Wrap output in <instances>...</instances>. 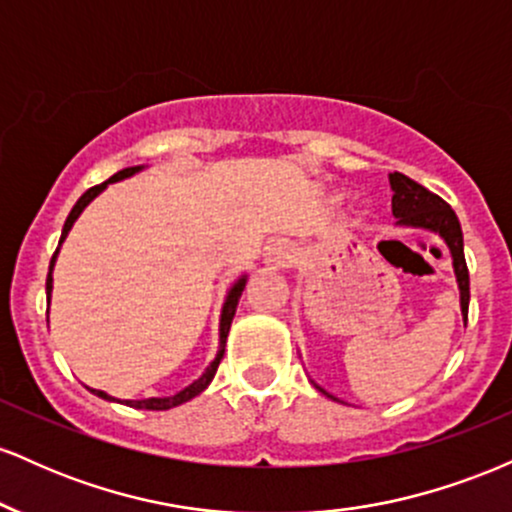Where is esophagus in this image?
<instances>
[{
  "mask_svg": "<svg viewBox=\"0 0 512 512\" xmlns=\"http://www.w3.org/2000/svg\"><path fill=\"white\" fill-rule=\"evenodd\" d=\"M267 264H272V267H289V264H293V250L286 243H272L267 248Z\"/></svg>",
  "mask_w": 512,
  "mask_h": 512,
  "instance_id": "1",
  "label": "esophagus"
}]
</instances>
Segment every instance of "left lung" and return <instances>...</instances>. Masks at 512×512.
Returning a JSON list of instances; mask_svg holds the SVG:
<instances>
[{
  "mask_svg": "<svg viewBox=\"0 0 512 512\" xmlns=\"http://www.w3.org/2000/svg\"><path fill=\"white\" fill-rule=\"evenodd\" d=\"M390 187H392V216L397 219V226L404 228H421V231H431L440 236L445 245H448L452 257V269H455L457 289H460V310L467 325V310H469V272L467 262H464V240H462V226L457 219L455 211L450 209L448 202H443L438 195L428 192L424 185L414 182L402 173H390ZM315 385V383H313ZM322 395L332 397L330 392L322 390L315 385Z\"/></svg>",
  "mask_w": 512,
  "mask_h": 512,
  "instance_id": "8db88e82",
  "label": "left lung"
}]
</instances>
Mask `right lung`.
Returning <instances> with one entry per match:
<instances>
[{"mask_svg": "<svg viewBox=\"0 0 512 512\" xmlns=\"http://www.w3.org/2000/svg\"><path fill=\"white\" fill-rule=\"evenodd\" d=\"M144 166H132V168H125L120 170V173H115L113 178L101 182V185L91 187V190H86L84 195L79 197V202L74 204V209L69 211L67 221H64V228H62V238H60V245H57L55 255H52L50 260V272H48V281H45V291H48V305H50V296H52V269H55V262H57V255H60V248L64 243V238L69 236V231H72V226L76 223V219L81 216V211H84L88 204L93 202L101 192L105 190V187L110 185V182H120L125 178H132V175L142 173ZM245 284H248V274L238 276L236 281L231 284V289H228L226 293V301H223V308H221V320H219V351H216V358L214 361L209 363L207 368H204V373L199 375V378L195 380V383H190L187 387H182L180 392H175V395L170 397H149V399H115L110 397L108 392L103 390H91L93 395L101 397V399H108V402H120V404H127V407H134V409H149V411H166V409H173V407H180V404L190 402V399H195L197 395H202L204 390H207L211 380H214L216 375V368H219L221 358H223V351H226V339H228V332H231V322H233V315H236V308H238V301L240 296H243V289Z\"/></svg>", "mask_w": 512, "mask_h": 512, "instance_id": "1", "label": "right lung"}]
</instances>
